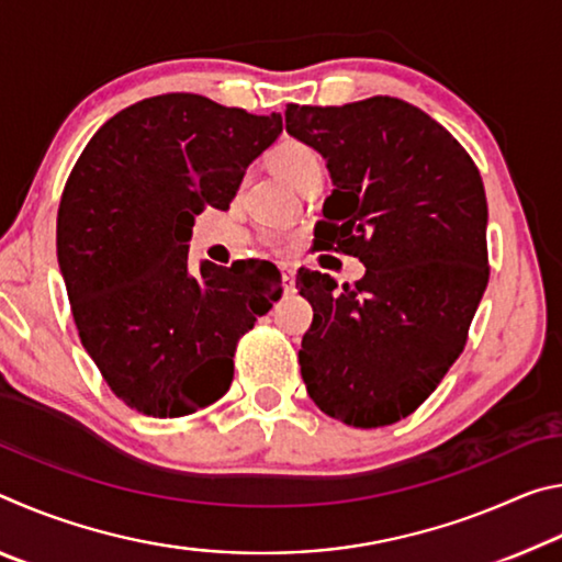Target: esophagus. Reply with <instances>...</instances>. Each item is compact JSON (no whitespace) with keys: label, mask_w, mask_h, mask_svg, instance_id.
<instances>
[{"label":"esophagus","mask_w":562,"mask_h":562,"mask_svg":"<svg viewBox=\"0 0 562 562\" xmlns=\"http://www.w3.org/2000/svg\"><path fill=\"white\" fill-rule=\"evenodd\" d=\"M282 282H284V290H294V270L292 268H284Z\"/></svg>","instance_id":"1"}]
</instances>
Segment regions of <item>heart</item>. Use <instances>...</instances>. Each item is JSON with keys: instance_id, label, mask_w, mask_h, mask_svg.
Segmentation results:
<instances>
[{"instance_id": "obj_1", "label": "heart", "mask_w": 562, "mask_h": 562, "mask_svg": "<svg viewBox=\"0 0 562 562\" xmlns=\"http://www.w3.org/2000/svg\"><path fill=\"white\" fill-rule=\"evenodd\" d=\"M272 168L278 170L282 180H288L290 186L297 188L304 178L315 170H322V156L315 148L302 144V140L288 138L272 150Z\"/></svg>"}]
</instances>
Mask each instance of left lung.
<instances>
[{
	"instance_id": "obj_1",
	"label": "left lung",
	"mask_w": 562,
	"mask_h": 562,
	"mask_svg": "<svg viewBox=\"0 0 562 562\" xmlns=\"http://www.w3.org/2000/svg\"><path fill=\"white\" fill-rule=\"evenodd\" d=\"M288 133L327 160L319 250L355 255L341 284L302 268L315 317L300 349L322 412L357 429L414 414L465 347L488 284V205L479 168L429 113L394 97L284 111Z\"/></svg>"
}]
</instances>
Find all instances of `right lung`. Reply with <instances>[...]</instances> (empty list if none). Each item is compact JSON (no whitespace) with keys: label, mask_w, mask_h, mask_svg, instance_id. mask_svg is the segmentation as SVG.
Returning <instances> with one entry per match:
<instances>
[{"label":"right lung","mask_w":562,"mask_h":562,"mask_svg":"<svg viewBox=\"0 0 562 562\" xmlns=\"http://www.w3.org/2000/svg\"><path fill=\"white\" fill-rule=\"evenodd\" d=\"M280 133V113L160 93L103 123L71 168L56 215L71 315L111 392L136 412L178 418L217 402L237 341L280 300L278 278L252 274L260 262L188 270L195 215L227 211Z\"/></svg>","instance_id":"obj_1"}]
</instances>
